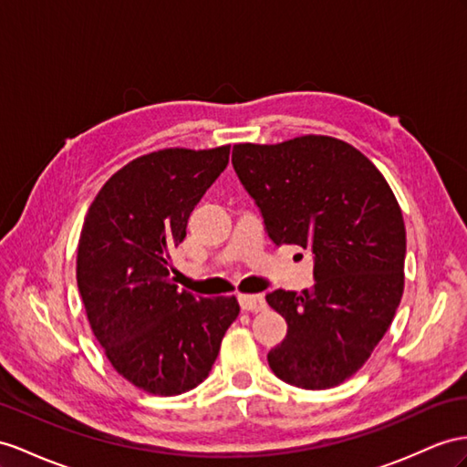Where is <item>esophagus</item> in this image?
<instances>
[{"label":"esophagus","mask_w":467,"mask_h":467,"mask_svg":"<svg viewBox=\"0 0 467 467\" xmlns=\"http://www.w3.org/2000/svg\"><path fill=\"white\" fill-rule=\"evenodd\" d=\"M238 304H241L244 312H262V309H266L265 296L260 294H238Z\"/></svg>","instance_id":"esophagus-1"}]
</instances>
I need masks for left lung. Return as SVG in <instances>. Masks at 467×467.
Segmentation results:
<instances>
[{
  "label": "left lung",
  "instance_id": "left-lung-1",
  "mask_svg": "<svg viewBox=\"0 0 467 467\" xmlns=\"http://www.w3.org/2000/svg\"><path fill=\"white\" fill-rule=\"evenodd\" d=\"M233 165L274 244L312 248L316 256L312 290L266 296L288 324L268 365L294 387H337L367 363L400 304L399 201L373 161L331 136L236 143Z\"/></svg>",
  "mask_w": 467,
  "mask_h": 467
}]
</instances>
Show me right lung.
Masks as SVG:
<instances>
[{"instance_id": "right-lung-1", "label": "right lung", "mask_w": 467, "mask_h": 467, "mask_svg": "<svg viewBox=\"0 0 467 467\" xmlns=\"http://www.w3.org/2000/svg\"><path fill=\"white\" fill-rule=\"evenodd\" d=\"M231 146L165 148L126 163L88 207L77 284L94 337L131 385L175 397L201 385L238 317L236 297H195L171 278L187 219Z\"/></svg>"}]
</instances>
